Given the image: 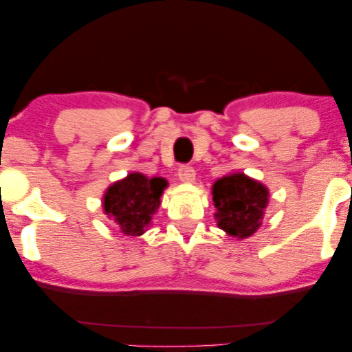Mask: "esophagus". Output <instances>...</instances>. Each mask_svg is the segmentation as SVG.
I'll return each mask as SVG.
<instances>
[{"instance_id":"esophagus-1","label":"esophagus","mask_w":352,"mask_h":352,"mask_svg":"<svg viewBox=\"0 0 352 352\" xmlns=\"http://www.w3.org/2000/svg\"><path fill=\"white\" fill-rule=\"evenodd\" d=\"M177 176L182 182H194L195 181V170L189 165H182L177 170Z\"/></svg>"}]
</instances>
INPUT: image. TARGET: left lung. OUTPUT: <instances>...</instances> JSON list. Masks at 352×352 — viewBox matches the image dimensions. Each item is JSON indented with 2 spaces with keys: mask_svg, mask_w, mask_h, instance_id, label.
Listing matches in <instances>:
<instances>
[{
  "mask_svg": "<svg viewBox=\"0 0 352 352\" xmlns=\"http://www.w3.org/2000/svg\"><path fill=\"white\" fill-rule=\"evenodd\" d=\"M211 194L219 229L235 239H247L259 229L269 204L266 186L243 173H234L216 181Z\"/></svg>",
  "mask_w": 352,
  "mask_h": 352,
  "instance_id": "left-lung-1",
  "label": "left lung"
}]
</instances>
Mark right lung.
Masks as SVG:
<instances>
[{
	"instance_id": "right-lung-1",
	"label": "right lung",
	"mask_w": 352,
	"mask_h": 352,
	"mask_svg": "<svg viewBox=\"0 0 352 352\" xmlns=\"http://www.w3.org/2000/svg\"><path fill=\"white\" fill-rule=\"evenodd\" d=\"M166 186L168 182L163 177L129 173L124 179L113 182L105 190L104 213L120 226L123 234L142 235L160 206V197Z\"/></svg>"
}]
</instances>
